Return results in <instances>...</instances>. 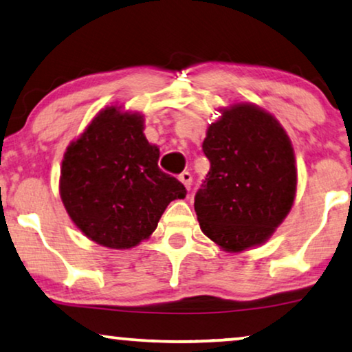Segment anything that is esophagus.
<instances>
[{"instance_id": "obj_1", "label": "esophagus", "mask_w": 352, "mask_h": 352, "mask_svg": "<svg viewBox=\"0 0 352 352\" xmlns=\"http://www.w3.org/2000/svg\"><path fill=\"white\" fill-rule=\"evenodd\" d=\"M178 180H180L183 185H185L186 190H191V182H192V177L190 172H182L180 175H178Z\"/></svg>"}]
</instances>
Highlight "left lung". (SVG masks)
Instances as JSON below:
<instances>
[{
    "label": "left lung",
    "mask_w": 352,
    "mask_h": 352,
    "mask_svg": "<svg viewBox=\"0 0 352 352\" xmlns=\"http://www.w3.org/2000/svg\"><path fill=\"white\" fill-rule=\"evenodd\" d=\"M202 151L210 161L195 196L202 232L226 252L263 244L296 192L295 155L284 127L260 107L236 103L207 129Z\"/></svg>",
    "instance_id": "1"
}]
</instances>
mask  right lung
Returning <instances> with one entry per match:
<instances>
[{
    "mask_svg": "<svg viewBox=\"0 0 352 352\" xmlns=\"http://www.w3.org/2000/svg\"><path fill=\"white\" fill-rule=\"evenodd\" d=\"M143 116L107 107L63 155L60 197L79 230L97 244L131 249L156 230L185 186L157 167Z\"/></svg>",
    "mask_w": 352,
    "mask_h": 352,
    "instance_id": "obj_1",
    "label": "right lung"
}]
</instances>
